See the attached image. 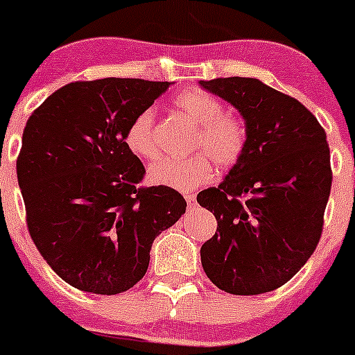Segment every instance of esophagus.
Returning a JSON list of instances; mask_svg holds the SVG:
<instances>
[{
  "label": "esophagus",
  "instance_id": "esophagus-1",
  "mask_svg": "<svg viewBox=\"0 0 355 355\" xmlns=\"http://www.w3.org/2000/svg\"><path fill=\"white\" fill-rule=\"evenodd\" d=\"M184 198H187L188 207H193V205H195V195L193 193H187V195H184Z\"/></svg>",
  "mask_w": 355,
  "mask_h": 355
}]
</instances>
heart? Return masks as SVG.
Here are the masks:
<instances>
[{
	"instance_id": "b5f03b06",
	"label": "heart",
	"mask_w": 355,
	"mask_h": 355,
	"mask_svg": "<svg viewBox=\"0 0 355 355\" xmlns=\"http://www.w3.org/2000/svg\"><path fill=\"white\" fill-rule=\"evenodd\" d=\"M174 104L195 125H200L195 137V148H204L208 153L198 151L188 158H165L151 165L148 180L157 187L187 191L212 180L214 168L209 154L219 165H234L244 153L248 132L241 120L225 116L221 101L205 90H184L175 97ZM153 121V111L143 110L125 130V146L141 160H153L158 157Z\"/></svg>"
}]
</instances>
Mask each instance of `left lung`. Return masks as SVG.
Returning a JSON list of instances; mask_svg holds the SVG:
<instances>
[{"mask_svg": "<svg viewBox=\"0 0 355 355\" xmlns=\"http://www.w3.org/2000/svg\"><path fill=\"white\" fill-rule=\"evenodd\" d=\"M198 83L230 103L248 132L223 183L197 195L218 221L202 266L230 295L273 291L305 265L322 234L333 180L326 132L300 101L256 78Z\"/></svg>", "mask_w": 355, "mask_h": 355, "instance_id": "1", "label": "left lung"}]
</instances>
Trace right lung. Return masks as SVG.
I'll return each mask as SVG.
<instances>
[{
    "label": "right lung",
    "instance_id": "right-lung-1",
    "mask_svg": "<svg viewBox=\"0 0 355 355\" xmlns=\"http://www.w3.org/2000/svg\"><path fill=\"white\" fill-rule=\"evenodd\" d=\"M168 85L67 83L26 123L17 180L29 234L50 268L80 291L118 295L137 284L155 239L187 211L180 191L139 187L146 171L123 139Z\"/></svg>",
    "mask_w": 355,
    "mask_h": 355
}]
</instances>
